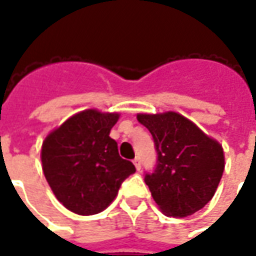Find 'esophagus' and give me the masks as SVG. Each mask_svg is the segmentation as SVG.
<instances>
[{
    "label": "esophagus",
    "mask_w": 256,
    "mask_h": 256,
    "mask_svg": "<svg viewBox=\"0 0 256 256\" xmlns=\"http://www.w3.org/2000/svg\"><path fill=\"white\" fill-rule=\"evenodd\" d=\"M134 164H135L136 170L139 172L140 167H142V163H140V159H139V158H135V159H134Z\"/></svg>",
    "instance_id": "esophagus-1"
}]
</instances>
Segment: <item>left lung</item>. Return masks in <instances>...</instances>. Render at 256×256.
<instances>
[{"mask_svg":"<svg viewBox=\"0 0 256 256\" xmlns=\"http://www.w3.org/2000/svg\"><path fill=\"white\" fill-rule=\"evenodd\" d=\"M152 135L156 164L144 176L163 213L186 217L212 200L224 172L222 147L180 113L138 114Z\"/></svg>","mask_w":256,"mask_h":256,"instance_id":"left-lung-1","label":"left lung"}]
</instances>
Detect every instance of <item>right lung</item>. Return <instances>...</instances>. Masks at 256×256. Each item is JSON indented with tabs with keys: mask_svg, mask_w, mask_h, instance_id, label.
Segmentation results:
<instances>
[{
	"mask_svg": "<svg viewBox=\"0 0 256 256\" xmlns=\"http://www.w3.org/2000/svg\"><path fill=\"white\" fill-rule=\"evenodd\" d=\"M118 113L88 109L76 113L46 138L43 172L55 197L68 210L88 216L102 212L116 198L121 184L136 172L118 155L109 134Z\"/></svg>",
	"mask_w": 256,
	"mask_h": 256,
	"instance_id": "1",
	"label": "right lung"
}]
</instances>
